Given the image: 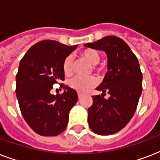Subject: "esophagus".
I'll return each mask as SVG.
<instances>
[{
  "label": "esophagus",
  "mask_w": 160,
  "mask_h": 160,
  "mask_svg": "<svg viewBox=\"0 0 160 160\" xmlns=\"http://www.w3.org/2000/svg\"><path fill=\"white\" fill-rule=\"evenodd\" d=\"M81 97H82V94H81V93H78V98L80 99Z\"/></svg>",
  "instance_id": "1"
}]
</instances>
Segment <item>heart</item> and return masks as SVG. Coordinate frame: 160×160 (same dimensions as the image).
Instances as JSON below:
<instances>
[{"label":"heart","instance_id":"1","mask_svg":"<svg viewBox=\"0 0 160 160\" xmlns=\"http://www.w3.org/2000/svg\"><path fill=\"white\" fill-rule=\"evenodd\" d=\"M80 56L90 63V65H95L100 62V55L97 51L92 49H86L80 53ZM94 69H96L94 66ZM63 71L66 76H70L73 73V57L72 55H68L63 62ZM98 84V79L95 76H89V77H75L70 79L69 81V85L73 90L78 92L85 93L93 88Z\"/></svg>","mask_w":160,"mask_h":160}]
</instances>
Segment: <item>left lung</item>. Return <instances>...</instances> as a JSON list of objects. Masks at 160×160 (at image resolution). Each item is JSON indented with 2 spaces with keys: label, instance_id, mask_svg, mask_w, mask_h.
<instances>
[{
  "label": "left lung",
  "instance_id": "left-lung-1",
  "mask_svg": "<svg viewBox=\"0 0 160 160\" xmlns=\"http://www.w3.org/2000/svg\"><path fill=\"white\" fill-rule=\"evenodd\" d=\"M84 46L105 51L108 60V71L96 88L102 94L93 96L88 109L89 126L100 135L114 134L125 127L136 110L143 79L139 61L129 46L116 36H105ZM105 92L110 95L107 100Z\"/></svg>",
  "mask_w": 160,
  "mask_h": 160
}]
</instances>
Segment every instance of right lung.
Returning a JSON list of instances; mask_svg holds the SVG:
<instances>
[{
  "mask_svg": "<svg viewBox=\"0 0 160 160\" xmlns=\"http://www.w3.org/2000/svg\"><path fill=\"white\" fill-rule=\"evenodd\" d=\"M77 46L47 40L35 44L21 59L16 75V97L22 116L36 134L55 136L67 126L77 93L66 85L61 95L51 94L54 84L65 80L63 62Z\"/></svg>",
  "mask_w": 160,
  "mask_h": 160,
  "instance_id": "1",
  "label": "right lung"
}]
</instances>
